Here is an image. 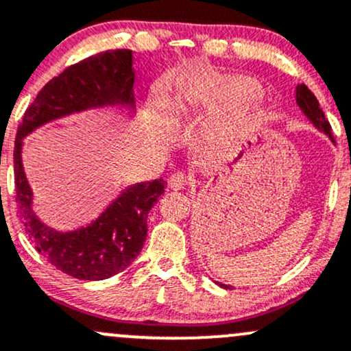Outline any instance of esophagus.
I'll use <instances>...</instances> for the list:
<instances>
[{
    "label": "esophagus",
    "mask_w": 351,
    "mask_h": 351,
    "mask_svg": "<svg viewBox=\"0 0 351 351\" xmlns=\"http://www.w3.org/2000/svg\"><path fill=\"white\" fill-rule=\"evenodd\" d=\"M184 184H186V176L182 173H173L168 178V188H171V190H182Z\"/></svg>",
    "instance_id": "34e87169"
}]
</instances>
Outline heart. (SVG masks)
<instances>
[{
  "label": "heart",
  "mask_w": 351,
  "mask_h": 351,
  "mask_svg": "<svg viewBox=\"0 0 351 351\" xmlns=\"http://www.w3.org/2000/svg\"><path fill=\"white\" fill-rule=\"evenodd\" d=\"M261 88L255 80L234 75H208L193 73L184 82L180 91V103L183 108H202V110H221L234 108L255 101L260 98ZM156 111V121L152 130L153 143L168 146L175 136V125L167 114ZM260 121V114L250 110H238L232 114L218 118L206 130V138L215 146H230L246 136Z\"/></svg>",
  "instance_id": "heart-1"
}]
</instances>
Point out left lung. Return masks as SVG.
I'll return each mask as SVG.
<instances>
[{
	"mask_svg": "<svg viewBox=\"0 0 351 351\" xmlns=\"http://www.w3.org/2000/svg\"><path fill=\"white\" fill-rule=\"evenodd\" d=\"M295 93H296V103H298L300 110L303 111V114L310 119L311 125H313L315 128L319 130L322 133L328 134L330 140L335 143L333 134H332V126H330L328 119L325 118V113H323V110L319 108V103L318 99L315 98V95L308 90V86H305V84H298ZM218 285L223 288H228V285L225 283H218Z\"/></svg>",
	"mask_w": 351,
	"mask_h": 351,
	"instance_id": "left-lung-1",
	"label": "left lung"
}]
</instances>
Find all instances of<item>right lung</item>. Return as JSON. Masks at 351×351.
I'll use <instances>...</instances> for the list:
<instances>
[{
  "instance_id": "obj_1",
  "label": "right lung",
  "mask_w": 351,
  "mask_h": 351,
  "mask_svg": "<svg viewBox=\"0 0 351 351\" xmlns=\"http://www.w3.org/2000/svg\"><path fill=\"white\" fill-rule=\"evenodd\" d=\"M132 49H108L64 69L28 106L14 141V183L19 218L29 240L49 263L69 276L88 282L110 278L128 268L143 248L149 210L165 193L163 178L128 184L88 225L60 232L33 210V190L23 168V140L55 119L123 106L134 113Z\"/></svg>"
}]
</instances>
